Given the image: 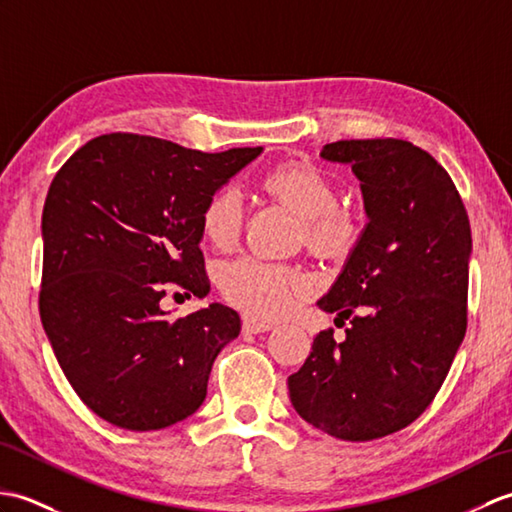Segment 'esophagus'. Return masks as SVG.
Returning a JSON list of instances; mask_svg holds the SVG:
<instances>
[{"instance_id": "34e87169", "label": "esophagus", "mask_w": 512, "mask_h": 512, "mask_svg": "<svg viewBox=\"0 0 512 512\" xmlns=\"http://www.w3.org/2000/svg\"><path fill=\"white\" fill-rule=\"evenodd\" d=\"M242 328L246 334H262V332H268L275 328V323L270 321H262V319H255V317H244V323Z\"/></svg>"}]
</instances>
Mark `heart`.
<instances>
[{
    "instance_id": "heart-1",
    "label": "heart",
    "mask_w": 512,
    "mask_h": 512,
    "mask_svg": "<svg viewBox=\"0 0 512 512\" xmlns=\"http://www.w3.org/2000/svg\"><path fill=\"white\" fill-rule=\"evenodd\" d=\"M262 187L303 220V239L321 255H339L354 244L352 215L339 209V191L319 169L290 162L268 171ZM202 231L217 248H231L242 231V198L222 189L206 200ZM220 290L228 303L253 317H279L306 290V279L295 270L259 257H239L222 266Z\"/></svg>"
}]
</instances>
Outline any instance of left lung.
<instances>
[{
  "instance_id": "1",
  "label": "left lung",
  "mask_w": 512,
  "mask_h": 512,
  "mask_svg": "<svg viewBox=\"0 0 512 512\" xmlns=\"http://www.w3.org/2000/svg\"><path fill=\"white\" fill-rule=\"evenodd\" d=\"M321 158L361 180L367 224L317 306L350 319L319 332L288 378L292 407L350 442L405 429L431 405L466 332L471 224L451 176L398 138L339 140Z\"/></svg>"
}]
</instances>
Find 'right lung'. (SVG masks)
<instances>
[{
	"label": "right lung",
	"mask_w": 512,
	"mask_h": 512,
	"mask_svg": "<svg viewBox=\"0 0 512 512\" xmlns=\"http://www.w3.org/2000/svg\"><path fill=\"white\" fill-rule=\"evenodd\" d=\"M262 147L222 154L138 134L76 149L43 204L39 314L54 356L96 416L129 431L200 409L217 354L237 339L233 308L171 321L165 286L206 297L202 209Z\"/></svg>",
	"instance_id": "1"
}]
</instances>
